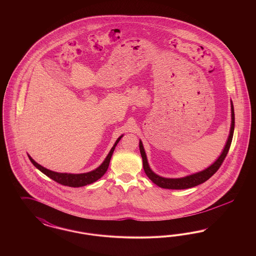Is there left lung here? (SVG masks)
I'll use <instances>...</instances> for the list:
<instances>
[{"instance_id":"1","label":"left lung","mask_w":256,"mask_h":256,"mask_svg":"<svg viewBox=\"0 0 256 256\" xmlns=\"http://www.w3.org/2000/svg\"><path fill=\"white\" fill-rule=\"evenodd\" d=\"M234 124H235V116H234V108H233V104L232 102V128H230V134L228 136V140L226 142V145L224 146L222 154L220 156L219 158L217 159L210 167H208L206 170L200 172H196L194 174L182 178H162L159 176L158 174H156L152 170H150L148 164V160H146V154L144 150V146L142 142H139V148H140V152H141V156L143 159V168L146 172L148 178L159 187L161 188H165V189H176V190H180V189H187V188H191V187H195L198 184L206 182L207 180H209L217 170H219L220 167L222 166L224 160L226 158L230 148L232 145V137H233V132H234Z\"/></svg>"}]
</instances>
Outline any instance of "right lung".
<instances>
[{"mask_svg":"<svg viewBox=\"0 0 256 256\" xmlns=\"http://www.w3.org/2000/svg\"><path fill=\"white\" fill-rule=\"evenodd\" d=\"M122 136H120L117 139V141L115 142L114 146H112V148L110 150L108 156H106V158L104 159L102 164L100 167H98L96 170L86 172V174H62V172H52V170H48V169L42 167L41 165H39L30 156H28L30 160L32 161V163L36 167L38 170H41L43 174H45L47 176H49L50 178H52V180H54V182H56L60 184H62V185H65V186H69V187H80V186H84L87 184H91V183L97 182L98 178H100L106 174V172L108 169L110 159H111L112 154L115 150V146H117V144L120 141V139L122 138Z\"/></svg>","mask_w":256,"mask_h":256,"instance_id":"obj_1","label":"right lung"}]
</instances>
